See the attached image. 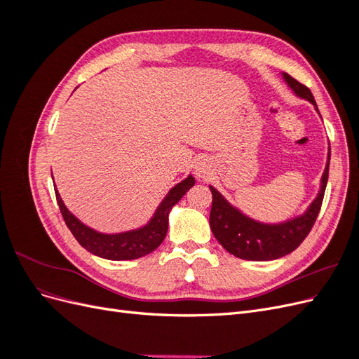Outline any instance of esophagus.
I'll return each instance as SVG.
<instances>
[{"instance_id": "34e87169", "label": "esophagus", "mask_w": 359, "mask_h": 359, "mask_svg": "<svg viewBox=\"0 0 359 359\" xmlns=\"http://www.w3.org/2000/svg\"><path fill=\"white\" fill-rule=\"evenodd\" d=\"M206 168H208V161H206L205 158H203V160H201V161L198 163V169H196V172L199 173V177H203V175H205L206 170H208Z\"/></svg>"}]
</instances>
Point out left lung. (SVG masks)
I'll use <instances>...</instances> for the list:
<instances>
[{"label": "left lung", "mask_w": 359, "mask_h": 359, "mask_svg": "<svg viewBox=\"0 0 359 359\" xmlns=\"http://www.w3.org/2000/svg\"><path fill=\"white\" fill-rule=\"evenodd\" d=\"M283 78L293 93L301 99L309 100L318 111L314 97L306 85L293 79L287 73H283ZM330 158L331 149L328 153L327 168H325L322 175V186L318 198L311 202L309 210L302 215L285 223L265 224L248 219L247 215L233 208L219 191L210 186L212 193L210 224L217 241L231 255L245 260H273L292 253L306 240V236L310 233L314 222L318 219L328 182Z\"/></svg>", "instance_id": "1"}]
</instances>
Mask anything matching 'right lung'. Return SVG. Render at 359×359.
I'll use <instances>...</instances> for the list:
<instances>
[{
	"label": "right lung",
	"mask_w": 359,
	"mask_h": 359,
	"mask_svg": "<svg viewBox=\"0 0 359 359\" xmlns=\"http://www.w3.org/2000/svg\"><path fill=\"white\" fill-rule=\"evenodd\" d=\"M194 178L189 175L186 180L181 181L173 187L168 196L163 199L151 222L136 231L106 235L93 231L91 227L81 223L76 217L66 208L58 190L55 189L57 202L60 205V211L62 219L78 243L88 250L90 253L109 259V260H132L142 257L154 250L163 243L168 232V220L172 206L178 203V201L193 187Z\"/></svg>",
	"instance_id": "obj_1"
}]
</instances>
